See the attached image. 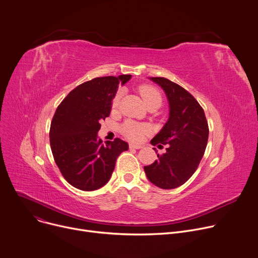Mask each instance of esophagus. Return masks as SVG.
<instances>
[{
	"label": "esophagus",
	"mask_w": 258,
	"mask_h": 258,
	"mask_svg": "<svg viewBox=\"0 0 258 258\" xmlns=\"http://www.w3.org/2000/svg\"><path fill=\"white\" fill-rule=\"evenodd\" d=\"M130 148L131 149H141L142 146L141 145H137V144H130Z\"/></svg>",
	"instance_id": "1"
}]
</instances>
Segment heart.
<instances>
[{"label":"heart","instance_id":"b5f03b06","mask_svg":"<svg viewBox=\"0 0 258 258\" xmlns=\"http://www.w3.org/2000/svg\"><path fill=\"white\" fill-rule=\"evenodd\" d=\"M140 93H141V96H142L143 101L146 104V106L153 104V103H158L160 105L161 96H160L159 91L156 88H154L153 86H150V85L141 86L140 87ZM119 99H120V93H117L113 100V104H112L114 108L118 105ZM122 132L130 140L139 142L143 139L144 135L147 132V128H146V126L141 125V124H137L134 122H126L122 126Z\"/></svg>","mask_w":258,"mask_h":258}]
</instances>
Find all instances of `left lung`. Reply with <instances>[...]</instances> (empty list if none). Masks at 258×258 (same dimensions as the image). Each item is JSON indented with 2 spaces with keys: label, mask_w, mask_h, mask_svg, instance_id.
<instances>
[{
  "label": "left lung",
  "mask_w": 258,
  "mask_h": 258,
  "mask_svg": "<svg viewBox=\"0 0 258 258\" xmlns=\"http://www.w3.org/2000/svg\"><path fill=\"white\" fill-rule=\"evenodd\" d=\"M165 91L169 118L151 144H169L167 152L144 167L148 180L162 189H173L188 180L205 153L209 127L203 108L180 85L163 77H149ZM155 150V148H154Z\"/></svg>",
  "instance_id": "1"
}]
</instances>
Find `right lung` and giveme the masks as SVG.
<instances>
[{
	"instance_id": "obj_1",
	"label": "right lung",
	"mask_w": 258,
	"mask_h": 258,
	"mask_svg": "<svg viewBox=\"0 0 258 258\" xmlns=\"http://www.w3.org/2000/svg\"><path fill=\"white\" fill-rule=\"evenodd\" d=\"M132 75L100 77L74 88L57 107L49 139L51 151L63 178L76 188L91 191L111 178L117 157L128 149L121 139L103 144L98 137L101 121L110 115L118 86Z\"/></svg>"
}]
</instances>
